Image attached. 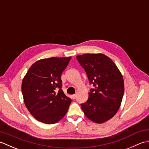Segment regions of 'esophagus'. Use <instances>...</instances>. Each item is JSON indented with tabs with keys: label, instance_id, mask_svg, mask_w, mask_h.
<instances>
[{
	"label": "esophagus",
	"instance_id": "esophagus-1",
	"mask_svg": "<svg viewBox=\"0 0 149 149\" xmlns=\"http://www.w3.org/2000/svg\"><path fill=\"white\" fill-rule=\"evenodd\" d=\"M75 97H76V94H74V95H72V98L73 99H75Z\"/></svg>",
	"mask_w": 149,
	"mask_h": 149
}]
</instances>
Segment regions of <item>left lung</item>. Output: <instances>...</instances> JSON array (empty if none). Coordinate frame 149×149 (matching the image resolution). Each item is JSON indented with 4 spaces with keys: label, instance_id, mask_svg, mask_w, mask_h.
<instances>
[{
    "label": "left lung",
    "instance_id": "8db88e82",
    "mask_svg": "<svg viewBox=\"0 0 149 149\" xmlns=\"http://www.w3.org/2000/svg\"><path fill=\"white\" fill-rule=\"evenodd\" d=\"M86 72L90 90L81 108L88 119L104 123L116 115L124 93V82L121 72L109 57L103 54H85L76 56Z\"/></svg>",
    "mask_w": 149,
    "mask_h": 149
}]
</instances>
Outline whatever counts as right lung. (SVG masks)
<instances>
[{"mask_svg": "<svg viewBox=\"0 0 149 149\" xmlns=\"http://www.w3.org/2000/svg\"><path fill=\"white\" fill-rule=\"evenodd\" d=\"M72 57L38 60L28 70L22 92L28 111L38 121L53 124L68 111L72 100L63 93L61 74ZM59 89L58 93L55 90Z\"/></svg>", "mask_w": 149, "mask_h": 149, "instance_id": "1", "label": "right lung"}]
</instances>
